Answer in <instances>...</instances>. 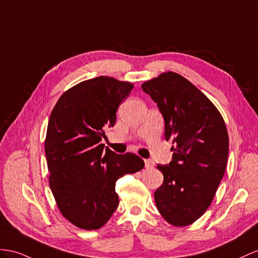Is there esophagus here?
Returning <instances> with one entry per match:
<instances>
[{"label": "esophagus", "instance_id": "34e87169", "mask_svg": "<svg viewBox=\"0 0 258 258\" xmlns=\"http://www.w3.org/2000/svg\"><path fill=\"white\" fill-rule=\"evenodd\" d=\"M154 166H155V162L151 160V159H146V160H145V167H146V169L153 168Z\"/></svg>", "mask_w": 258, "mask_h": 258}]
</instances>
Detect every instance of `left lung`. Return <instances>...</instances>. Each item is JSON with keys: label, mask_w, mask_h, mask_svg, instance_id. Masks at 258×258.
<instances>
[{"label": "left lung", "mask_w": 258, "mask_h": 258, "mask_svg": "<svg viewBox=\"0 0 258 258\" xmlns=\"http://www.w3.org/2000/svg\"><path fill=\"white\" fill-rule=\"evenodd\" d=\"M164 120L172 161L158 164L162 185L155 192L159 213L184 227L197 220L214 200L226 171L229 137L220 112L186 78L167 72L142 85Z\"/></svg>", "instance_id": "obj_1"}]
</instances>
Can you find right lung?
Masks as SVG:
<instances>
[{
  "label": "right lung",
  "instance_id": "right-lung-1",
  "mask_svg": "<svg viewBox=\"0 0 258 258\" xmlns=\"http://www.w3.org/2000/svg\"><path fill=\"white\" fill-rule=\"evenodd\" d=\"M134 86L108 76L75 85L51 112L44 150L49 183L61 214L85 230L101 228L118 206L116 181L144 168L141 157L101 144Z\"/></svg>",
  "mask_w": 258,
  "mask_h": 258
}]
</instances>
